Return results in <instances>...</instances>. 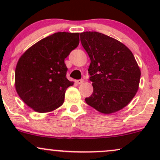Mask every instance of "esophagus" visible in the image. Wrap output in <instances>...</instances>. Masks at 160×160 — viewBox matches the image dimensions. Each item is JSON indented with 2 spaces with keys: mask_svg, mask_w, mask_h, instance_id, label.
I'll list each match as a JSON object with an SVG mask.
<instances>
[{
  "mask_svg": "<svg viewBox=\"0 0 160 160\" xmlns=\"http://www.w3.org/2000/svg\"><path fill=\"white\" fill-rule=\"evenodd\" d=\"M83 82H84L83 80H76V83L78 84V85H80V84H82Z\"/></svg>",
  "mask_w": 160,
  "mask_h": 160,
  "instance_id": "1",
  "label": "esophagus"
}]
</instances>
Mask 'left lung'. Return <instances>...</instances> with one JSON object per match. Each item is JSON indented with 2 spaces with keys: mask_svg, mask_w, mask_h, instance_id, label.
<instances>
[{
  "mask_svg": "<svg viewBox=\"0 0 160 160\" xmlns=\"http://www.w3.org/2000/svg\"><path fill=\"white\" fill-rule=\"evenodd\" d=\"M82 46L90 58L89 74L93 92L86 104L103 113L120 111L132 100L141 71L132 52L114 38L96 32L80 34Z\"/></svg>",
  "mask_w": 160,
  "mask_h": 160,
  "instance_id": "8db88e82",
  "label": "left lung"
}]
</instances>
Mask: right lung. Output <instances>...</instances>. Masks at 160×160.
<instances>
[{
	"label": "right lung",
	"mask_w": 160,
	"mask_h": 160,
	"mask_svg": "<svg viewBox=\"0 0 160 160\" xmlns=\"http://www.w3.org/2000/svg\"><path fill=\"white\" fill-rule=\"evenodd\" d=\"M79 33L57 32L40 40L19 58L15 86L22 100L39 113L62 105L65 91L74 82L66 78L65 58L78 47Z\"/></svg>",
	"instance_id": "right-lung-1"
}]
</instances>
